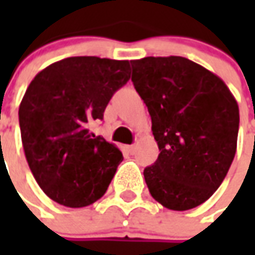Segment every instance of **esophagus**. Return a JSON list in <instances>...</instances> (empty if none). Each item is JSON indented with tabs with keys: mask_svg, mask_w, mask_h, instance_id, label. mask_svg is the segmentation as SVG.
Returning a JSON list of instances; mask_svg holds the SVG:
<instances>
[{
	"mask_svg": "<svg viewBox=\"0 0 255 255\" xmlns=\"http://www.w3.org/2000/svg\"><path fill=\"white\" fill-rule=\"evenodd\" d=\"M126 149H128V152L130 153V154H133V153L136 152V146H134V144H130V146H128Z\"/></svg>",
	"mask_w": 255,
	"mask_h": 255,
	"instance_id": "34e87169",
	"label": "esophagus"
}]
</instances>
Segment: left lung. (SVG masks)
Wrapping results in <instances>:
<instances>
[{
	"mask_svg": "<svg viewBox=\"0 0 255 255\" xmlns=\"http://www.w3.org/2000/svg\"><path fill=\"white\" fill-rule=\"evenodd\" d=\"M130 64L160 150L143 171L149 191L166 209H194L220 187L233 163L237 101L223 79L187 58L147 56Z\"/></svg>",
	"mask_w": 255,
	"mask_h": 255,
	"instance_id": "left-lung-1",
	"label": "left lung"
}]
</instances>
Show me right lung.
<instances>
[{
    "label": "right lung",
    "instance_id": "1",
    "mask_svg": "<svg viewBox=\"0 0 255 255\" xmlns=\"http://www.w3.org/2000/svg\"><path fill=\"white\" fill-rule=\"evenodd\" d=\"M129 61L72 56L46 66L19 105L25 157L35 180L56 203L79 209L106 193L122 152L89 132L130 78Z\"/></svg>",
    "mask_w": 255,
    "mask_h": 255
}]
</instances>
